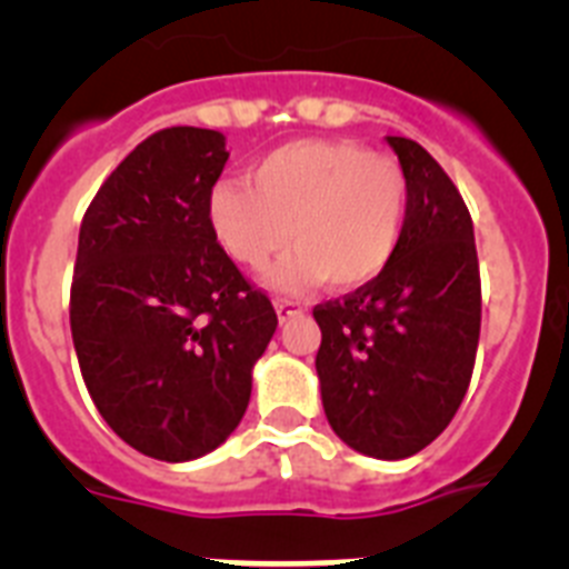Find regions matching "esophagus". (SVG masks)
I'll use <instances>...</instances> for the list:
<instances>
[{
	"instance_id": "esophagus-1",
	"label": "esophagus",
	"mask_w": 569,
	"mask_h": 569,
	"mask_svg": "<svg viewBox=\"0 0 569 569\" xmlns=\"http://www.w3.org/2000/svg\"><path fill=\"white\" fill-rule=\"evenodd\" d=\"M276 316H279V321H288L290 316L299 313V305L296 301H288V299H276Z\"/></svg>"
}]
</instances>
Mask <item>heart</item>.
<instances>
[{"label": "heart", "instance_id": "b5f03b06", "mask_svg": "<svg viewBox=\"0 0 569 569\" xmlns=\"http://www.w3.org/2000/svg\"><path fill=\"white\" fill-rule=\"evenodd\" d=\"M208 228L239 268H268L276 253L296 250L268 273L281 293L328 279L353 290L373 281L399 248L407 182L387 156L345 139H299L270 150L244 179L210 188Z\"/></svg>", "mask_w": 569, "mask_h": 569}]
</instances>
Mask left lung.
Returning <instances> with one entry per match:
<instances>
[{"label": "left lung", "mask_w": 569, "mask_h": 569, "mask_svg": "<svg viewBox=\"0 0 569 569\" xmlns=\"http://www.w3.org/2000/svg\"><path fill=\"white\" fill-rule=\"evenodd\" d=\"M407 182L393 259L365 288L313 310L321 405L359 453L399 461L450 425L481 330L472 219L450 176L419 142L387 136Z\"/></svg>", "instance_id": "obj_1"}]
</instances>
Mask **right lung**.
Listing matches in <instances>:
<instances>
[{
    "mask_svg": "<svg viewBox=\"0 0 569 569\" xmlns=\"http://www.w3.org/2000/svg\"><path fill=\"white\" fill-rule=\"evenodd\" d=\"M228 156L219 130H159L79 228L70 333L88 393L119 439L170 465L228 441L279 325L208 228Z\"/></svg>",
    "mask_w": 569,
    "mask_h": 569,
    "instance_id": "right-lung-1",
    "label": "right lung"
}]
</instances>
